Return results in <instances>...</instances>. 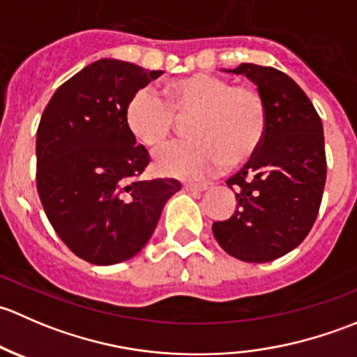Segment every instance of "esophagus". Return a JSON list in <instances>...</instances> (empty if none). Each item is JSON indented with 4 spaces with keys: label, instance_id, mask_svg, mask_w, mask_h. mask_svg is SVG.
Wrapping results in <instances>:
<instances>
[{
    "label": "esophagus",
    "instance_id": "1",
    "mask_svg": "<svg viewBox=\"0 0 357 357\" xmlns=\"http://www.w3.org/2000/svg\"><path fill=\"white\" fill-rule=\"evenodd\" d=\"M183 188L186 192H204V190H207V185H204V183H185Z\"/></svg>",
    "mask_w": 357,
    "mask_h": 357
}]
</instances>
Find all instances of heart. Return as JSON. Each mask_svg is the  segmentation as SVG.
Wrapping results in <instances>:
<instances>
[{
	"label": "heart",
	"instance_id": "obj_1",
	"mask_svg": "<svg viewBox=\"0 0 357 357\" xmlns=\"http://www.w3.org/2000/svg\"><path fill=\"white\" fill-rule=\"evenodd\" d=\"M135 93L124 112L129 135L146 150L162 149L174 132L176 119L193 115L192 142L155 155V169L174 178H202L238 167L261 149L268 129V109L261 93L248 84H233L211 74H190L158 91Z\"/></svg>",
	"mask_w": 357,
	"mask_h": 357
}]
</instances>
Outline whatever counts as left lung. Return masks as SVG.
<instances>
[{"instance_id":"1","label":"left lung","mask_w":357,"mask_h":357,"mask_svg":"<svg viewBox=\"0 0 357 357\" xmlns=\"http://www.w3.org/2000/svg\"><path fill=\"white\" fill-rule=\"evenodd\" d=\"M226 72L257 86L268 129L259 152L226 181L236 211L215 221L212 233L233 257L269 262L301 245L316 221L326 181L323 124L311 100L283 72L255 63Z\"/></svg>"}]
</instances>
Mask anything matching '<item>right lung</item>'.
Here are the masks:
<instances>
[{"label":"right lung","instance_id":"add662e5","mask_svg":"<svg viewBox=\"0 0 357 357\" xmlns=\"http://www.w3.org/2000/svg\"><path fill=\"white\" fill-rule=\"evenodd\" d=\"M158 75L122 60H96L63 82L41 115L39 199L56 235L91 264L135 257L181 188L176 179H138L150 155L124 122L131 96Z\"/></svg>","mask_w":357,"mask_h":357}]
</instances>
